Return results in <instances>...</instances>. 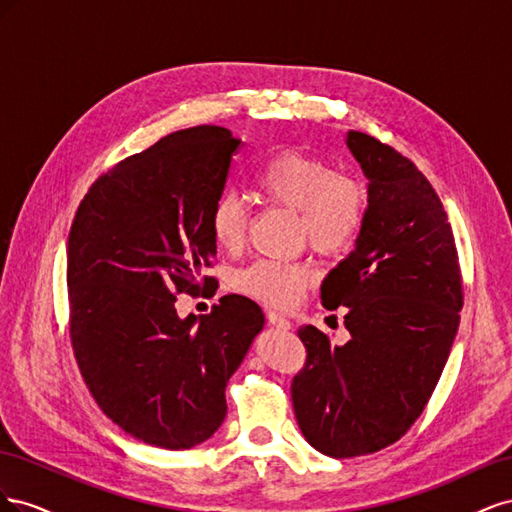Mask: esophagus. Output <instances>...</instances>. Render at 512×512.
Masks as SVG:
<instances>
[{"label": "esophagus", "instance_id": "obj_1", "mask_svg": "<svg viewBox=\"0 0 512 512\" xmlns=\"http://www.w3.org/2000/svg\"><path fill=\"white\" fill-rule=\"evenodd\" d=\"M267 320H269V324H273L275 329H280V331H290L292 329V322L288 320V318H284L280 312H267Z\"/></svg>", "mask_w": 512, "mask_h": 512}]
</instances>
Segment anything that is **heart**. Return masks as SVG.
Wrapping results in <instances>:
<instances>
[{"label":"heart","instance_id":"1","mask_svg":"<svg viewBox=\"0 0 512 512\" xmlns=\"http://www.w3.org/2000/svg\"><path fill=\"white\" fill-rule=\"evenodd\" d=\"M254 190L267 205L297 211L299 239L316 252L344 254L367 220L365 185L312 153L282 149L254 175ZM209 232L222 252L237 254L247 237V211L239 196L224 192L211 203ZM314 271L305 262L256 260L237 275V288L260 303L288 309L303 297Z\"/></svg>","mask_w":512,"mask_h":512}]
</instances>
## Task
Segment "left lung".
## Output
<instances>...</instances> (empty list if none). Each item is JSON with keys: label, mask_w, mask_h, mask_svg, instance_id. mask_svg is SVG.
Returning a JSON list of instances; mask_svg holds the SVG:
<instances>
[{"label": "left lung", "mask_w": 512, "mask_h": 512, "mask_svg": "<svg viewBox=\"0 0 512 512\" xmlns=\"http://www.w3.org/2000/svg\"><path fill=\"white\" fill-rule=\"evenodd\" d=\"M367 177V220L354 250L324 277L327 309L346 307L350 339L333 346L312 324L292 380L305 440L335 459L376 453L414 425L436 389L463 305L453 228L436 190L408 158L350 130Z\"/></svg>", "instance_id": "8db88e82"}]
</instances>
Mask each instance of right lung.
<instances>
[{"label": "right lung", "mask_w": 512, "mask_h": 512, "mask_svg": "<svg viewBox=\"0 0 512 512\" xmlns=\"http://www.w3.org/2000/svg\"><path fill=\"white\" fill-rule=\"evenodd\" d=\"M241 141L226 128L168 134L98 177L68 237L70 339L87 389L132 438L185 451L226 416V384L265 327L226 294L177 316V294L218 288L209 209Z\"/></svg>", "instance_id": "obj_1"}]
</instances>
